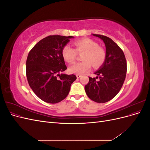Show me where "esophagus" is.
Instances as JSON below:
<instances>
[{"label": "esophagus", "mask_w": 150, "mask_h": 150, "mask_svg": "<svg viewBox=\"0 0 150 150\" xmlns=\"http://www.w3.org/2000/svg\"><path fill=\"white\" fill-rule=\"evenodd\" d=\"M76 77H77V78H78V79H79L81 77V75H80V74H76Z\"/></svg>", "instance_id": "esophagus-1"}]
</instances>
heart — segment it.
<instances>
[{
	"mask_svg": "<svg viewBox=\"0 0 150 150\" xmlns=\"http://www.w3.org/2000/svg\"><path fill=\"white\" fill-rule=\"evenodd\" d=\"M74 49L69 45H66L62 48V56L68 63L75 61L78 54L83 53V61L76 63L69 67L71 73L82 74L90 70L91 64L93 67L98 68L106 61V52L103 47L99 46L97 42L89 38H83L76 40L73 43Z\"/></svg>",
	"mask_w": 150,
	"mask_h": 150,
	"instance_id": "heart-1",
	"label": "heart"
}]
</instances>
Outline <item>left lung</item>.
Returning a JSON list of instances; mask_svg holds the SVG:
<instances>
[{"instance_id":"1","label":"left lung","mask_w":150,"mask_h":150,"mask_svg":"<svg viewBox=\"0 0 150 150\" xmlns=\"http://www.w3.org/2000/svg\"><path fill=\"white\" fill-rule=\"evenodd\" d=\"M103 40L106 58L103 65L95 72L96 78L89 77L84 89L89 98L94 102L104 103L111 100L120 92L126 78L127 63L123 51L110 38L93 34ZM99 79L98 80H96Z\"/></svg>"}]
</instances>
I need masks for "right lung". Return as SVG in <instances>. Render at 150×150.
I'll return each instance as SVG.
<instances>
[{
  "label": "right lung",
  "instance_id": "1",
  "mask_svg": "<svg viewBox=\"0 0 150 150\" xmlns=\"http://www.w3.org/2000/svg\"><path fill=\"white\" fill-rule=\"evenodd\" d=\"M72 36L49 35L40 40L29 52L26 61V76L30 88L39 98L51 104L65 99L74 74H59L67 67L62 56L63 47Z\"/></svg>",
  "mask_w": 150,
  "mask_h": 150
}]
</instances>
